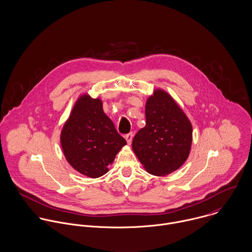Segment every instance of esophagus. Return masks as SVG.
I'll list each match as a JSON object with an SVG mask.
<instances>
[{"instance_id": "obj_1", "label": "esophagus", "mask_w": 252, "mask_h": 252, "mask_svg": "<svg viewBox=\"0 0 252 252\" xmlns=\"http://www.w3.org/2000/svg\"><path fill=\"white\" fill-rule=\"evenodd\" d=\"M125 139H126V141H127V144H131V143H132V140H133V133H129V134H127V135L125 136Z\"/></svg>"}]
</instances>
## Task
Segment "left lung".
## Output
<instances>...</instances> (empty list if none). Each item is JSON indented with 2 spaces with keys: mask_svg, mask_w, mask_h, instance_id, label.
Here are the masks:
<instances>
[{
  "mask_svg": "<svg viewBox=\"0 0 252 252\" xmlns=\"http://www.w3.org/2000/svg\"><path fill=\"white\" fill-rule=\"evenodd\" d=\"M145 118L146 124L134 137L132 148L147 173L167 176L189 156L192 124L175 99L160 88L147 98Z\"/></svg>",
  "mask_w": 252,
  "mask_h": 252,
  "instance_id": "8db88e82",
  "label": "left lung"
}]
</instances>
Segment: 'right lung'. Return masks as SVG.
Listing matches in <instances>:
<instances>
[{"label":"right lung","mask_w":252,"mask_h":252,"mask_svg":"<svg viewBox=\"0 0 252 252\" xmlns=\"http://www.w3.org/2000/svg\"><path fill=\"white\" fill-rule=\"evenodd\" d=\"M60 143L67 162L91 179L107 174L116 154L127 144L104 112L102 100L88 93L75 101L61 130Z\"/></svg>","instance_id":"1"}]
</instances>
